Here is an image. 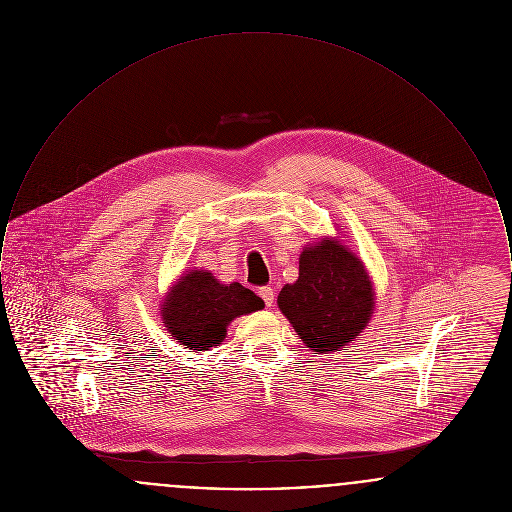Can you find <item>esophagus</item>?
Returning <instances> with one entry per match:
<instances>
[{
    "label": "esophagus",
    "mask_w": 512,
    "mask_h": 512,
    "mask_svg": "<svg viewBox=\"0 0 512 512\" xmlns=\"http://www.w3.org/2000/svg\"><path fill=\"white\" fill-rule=\"evenodd\" d=\"M258 293L262 296V300L266 302V306L271 308V306H273V300H275V291H273L271 287H262Z\"/></svg>",
    "instance_id": "obj_1"
}]
</instances>
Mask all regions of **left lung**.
<instances>
[{"instance_id": "8db88e82", "label": "left lung", "mask_w": 512, "mask_h": 512, "mask_svg": "<svg viewBox=\"0 0 512 512\" xmlns=\"http://www.w3.org/2000/svg\"><path fill=\"white\" fill-rule=\"evenodd\" d=\"M281 314L314 354L345 350L366 329L376 308L374 281L339 237L306 244L298 279L277 296Z\"/></svg>"}]
</instances>
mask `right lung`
I'll list each match as a JSON object with an SVG mask.
<instances>
[{
	"label": "right lung",
	"mask_w": 512,
	"mask_h": 512,
	"mask_svg": "<svg viewBox=\"0 0 512 512\" xmlns=\"http://www.w3.org/2000/svg\"><path fill=\"white\" fill-rule=\"evenodd\" d=\"M260 296L241 283H221L208 269L185 271L163 296V327L189 352L219 347L229 323L262 310Z\"/></svg>",
	"instance_id": "1"
}]
</instances>
